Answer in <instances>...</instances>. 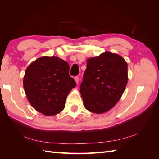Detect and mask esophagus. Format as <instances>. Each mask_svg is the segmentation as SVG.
Instances as JSON below:
<instances>
[{
  "label": "esophagus",
  "instance_id": "34e87169",
  "mask_svg": "<svg viewBox=\"0 0 159 159\" xmlns=\"http://www.w3.org/2000/svg\"><path fill=\"white\" fill-rule=\"evenodd\" d=\"M74 79H75V81H76V83L78 84V83H79V78L78 76H76L74 78Z\"/></svg>",
  "mask_w": 159,
  "mask_h": 159
}]
</instances>
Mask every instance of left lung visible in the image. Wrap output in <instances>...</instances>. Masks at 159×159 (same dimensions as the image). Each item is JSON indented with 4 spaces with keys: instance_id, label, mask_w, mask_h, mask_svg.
<instances>
[{
    "instance_id": "left-lung-1",
    "label": "left lung",
    "mask_w": 159,
    "mask_h": 159,
    "mask_svg": "<svg viewBox=\"0 0 159 159\" xmlns=\"http://www.w3.org/2000/svg\"><path fill=\"white\" fill-rule=\"evenodd\" d=\"M128 64L121 56L105 52L88 59L80 85L85 109L102 114L119 101L128 83Z\"/></svg>"
}]
</instances>
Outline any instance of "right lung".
<instances>
[{
  "mask_svg": "<svg viewBox=\"0 0 159 159\" xmlns=\"http://www.w3.org/2000/svg\"><path fill=\"white\" fill-rule=\"evenodd\" d=\"M69 73V64L55 56H43L30 64L23 85L29 103L36 111L46 116L62 111L67 95L76 85Z\"/></svg>",
  "mask_w": 159,
  "mask_h": 159,
  "instance_id": "add662e5",
  "label": "right lung"
}]
</instances>
